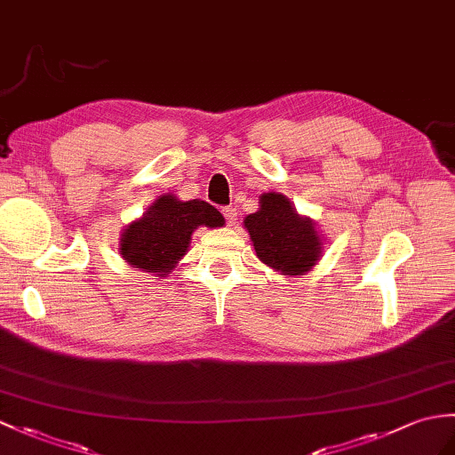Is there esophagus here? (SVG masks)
Instances as JSON below:
<instances>
[{"label": "esophagus", "mask_w": 455, "mask_h": 455, "mask_svg": "<svg viewBox=\"0 0 455 455\" xmlns=\"http://www.w3.org/2000/svg\"><path fill=\"white\" fill-rule=\"evenodd\" d=\"M220 211H223V217H225L228 227L236 225V209L235 207H223Z\"/></svg>", "instance_id": "obj_1"}]
</instances>
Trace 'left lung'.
Here are the masks:
<instances>
[{"label":"left lung","mask_w":455,"mask_h":455,"mask_svg":"<svg viewBox=\"0 0 455 455\" xmlns=\"http://www.w3.org/2000/svg\"><path fill=\"white\" fill-rule=\"evenodd\" d=\"M244 227L258 258L283 275H304L320 259L322 236L315 225L283 194H261L259 209L244 219Z\"/></svg>","instance_id":"left-lung-1"}]
</instances>
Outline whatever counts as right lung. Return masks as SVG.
Listing matches in <instances>:
<instances>
[{
	"label": "right lung",
	"mask_w": 455,
	"mask_h": 455,
	"mask_svg": "<svg viewBox=\"0 0 455 455\" xmlns=\"http://www.w3.org/2000/svg\"><path fill=\"white\" fill-rule=\"evenodd\" d=\"M202 225L217 228L225 219L202 199L180 202L171 194L161 196L141 219L124 228L120 253L130 266L166 277L188 251L192 232Z\"/></svg>",
	"instance_id": "add662e5"
}]
</instances>
